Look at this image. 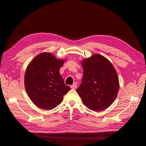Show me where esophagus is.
Here are the masks:
<instances>
[{
    "instance_id": "esophagus-1",
    "label": "esophagus",
    "mask_w": 146,
    "mask_h": 146,
    "mask_svg": "<svg viewBox=\"0 0 146 146\" xmlns=\"http://www.w3.org/2000/svg\"><path fill=\"white\" fill-rule=\"evenodd\" d=\"M77 83H76V82H74L72 85H70V88H71V89H74V90H75V89H76L77 88Z\"/></svg>"
}]
</instances>
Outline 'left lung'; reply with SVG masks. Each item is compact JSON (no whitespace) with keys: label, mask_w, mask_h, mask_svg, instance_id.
<instances>
[{"label":"left lung","mask_w":146,"mask_h":146,"mask_svg":"<svg viewBox=\"0 0 146 146\" xmlns=\"http://www.w3.org/2000/svg\"><path fill=\"white\" fill-rule=\"evenodd\" d=\"M82 83L77 92L83 104L95 111L109 107L116 98L119 82L110 61L102 55L94 54L82 60Z\"/></svg>","instance_id":"8db88e82"}]
</instances>
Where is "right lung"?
Returning <instances> with one entry per match:
<instances>
[{
    "instance_id": "add662e5",
    "label": "right lung",
    "mask_w": 146,
    "mask_h": 146,
    "mask_svg": "<svg viewBox=\"0 0 146 146\" xmlns=\"http://www.w3.org/2000/svg\"><path fill=\"white\" fill-rule=\"evenodd\" d=\"M64 60L43 52L36 56L25 70V90L33 104L41 109L50 110L61 104L70 90L60 74Z\"/></svg>"
}]
</instances>
